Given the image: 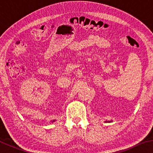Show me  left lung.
<instances>
[{
	"mask_svg": "<svg viewBox=\"0 0 153 153\" xmlns=\"http://www.w3.org/2000/svg\"><path fill=\"white\" fill-rule=\"evenodd\" d=\"M108 122H111V121H108Z\"/></svg>",
	"mask_w": 153,
	"mask_h": 153,
	"instance_id": "left-lung-1",
	"label": "left lung"
}]
</instances>
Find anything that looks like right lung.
<instances>
[{"mask_svg": "<svg viewBox=\"0 0 153 153\" xmlns=\"http://www.w3.org/2000/svg\"><path fill=\"white\" fill-rule=\"evenodd\" d=\"M53 121H55V120H53Z\"/></svg>", "mask_w": 153, "mask_h": 153, "instance_id": "add662e5", "label": "right lung"}]
</instances>
